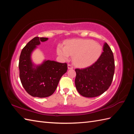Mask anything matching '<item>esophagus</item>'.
I'll list each match as a JSON object with an SVG mask.
<instances>
[{"mask_svg": "<svg viewBox=\"0 0 134 134\" xmlns=\"http://www.w3.org/2000/svg\"><path fill=\"white\" fill-rule=\"evenodd\" d=\"M68 69H69V70L73 69V66L71 64H68Z\"/></svg>", "mask_w": 134, "mask_h": 134, "instance_id": "obj_1", "label": "esophagus"}]
</instances>
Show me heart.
Masks as SVG:
<instances>
[{"instance_id":"1","label":"heart","mask_w":134,"mask_h":134,"mask_svg":"<svg viewBox=\"0 0 134 134\" xmlns=\"http://www.w3.org/2000/svg\"><path fill=\"white\" fill-rule=\"evenodd\" d=\"M102 52L101 45L92 40L73 39L65 42V46L59 45L58 55L63 60L74 56V62L78 67L89 66L100 57Z\"/></svg>"}]
</instances>
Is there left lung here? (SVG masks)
I'll list each match as a JSON object with an SVG mask.
<instances>
[{"mask_svg": "<svg viewBox=\"0 0 134 134\" xmlns=\"http://www.w3.org/2000/svg\"><path fill=\"white\" fill-rule=\"evenodd\" d=\"M75 84L78 93L85 97L101 95L110 86L115 72L114 57L107 42L94 63L85 69H76Z\"/></svg>", "mask_w": 134, "mask_h": 134, "instance_id": "1", "label": "left lung"}]
</instances>
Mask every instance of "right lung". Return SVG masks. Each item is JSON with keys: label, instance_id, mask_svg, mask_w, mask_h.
I'll use <instances>...</instances> for the list:
<instances>
[{"label": "right lung", "instance_id": "right-lung-1", "mask_svg": "<svg viewBox=\"0 0 134 134\" xmlns=\"http://www.w3.org/2000/svg\"><path fill=\"white\" fill-rule=\"evenodd\" d=\"M48 38L36 37L22 49L19 60V78L26 92L33 97H47L55 92L62 75L67 72L66 63L44 60L35 65L31 59V54L41 42Z\"/></svg>", "mask_w": 134, "mask_h": 134}]
</instances>
